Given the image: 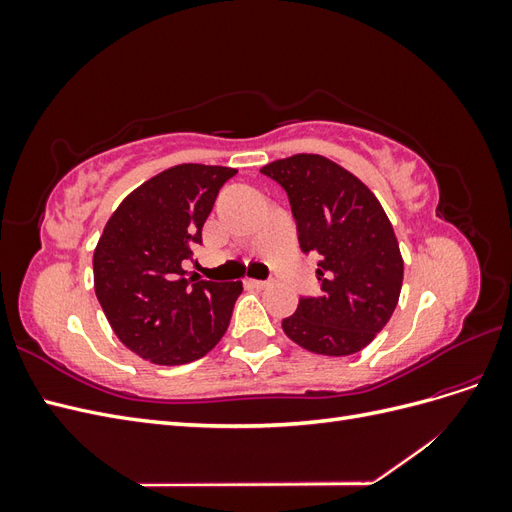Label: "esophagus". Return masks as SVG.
Returning a JSON list of instances; mask_svg holds the SVG:
<instances>
[{"label": "esophagus", "instance_id": "esophagus-1", "mask_svg": "<svg viewBox=\"0 0 512 512\" xmlns=\"http://www.w3.org/2000/svg\"><path fill=\"white\" fill-rule=\"evenodd\" d=\"M250 286H254V288H267V286H269V282H262V280H250Z\"/></svg>", "mask_w": 512, "mask_h": 512}]
</instances>
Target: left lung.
<instances>
[{
    "label": "left lung",
    "mask_w": 512,
    "mask_h": 512,
    "mask_svg": "<svg viewBox=\"0 0 512 512\" xmlns=\"http://www.w3.org/2000/svg\"><path fill=\"white\" fill-rule=\"evenodd\" d=\"M282 185L299 245L318 254V297H301L282 320L301 348L324 356L363 350L391 320L404 258L393 226L367 185L318 153H297L260 168Z\"/></svg>",
    "instance_id": "obj_1"
}]
</instances>
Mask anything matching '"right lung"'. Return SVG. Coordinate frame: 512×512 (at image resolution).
Returning a JSON list of instances; mask_svg holds the SVG:
<instances>
[{"label":"right lung","instance_id":"right-lung-1","mask_svg":"<svg viewBox=\"0 0 512 512\" xmlns=\"http://www.w3.org/2000/svg\"><path fill=\"white\" fill-rule=\"evenodd\" d=\"M228 166L179 164L121 200L94 252V288L121 344L156 365H185L224 337L241 282L185 277Z\"/></svg>","mask_w":512,"mask_h":512}]
</instances>
